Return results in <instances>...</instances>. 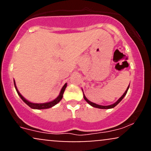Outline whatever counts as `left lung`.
<instances>
[{"mask_svg":"<svg viewBox=\"0 0 151 151\" xmlns=\"http://www.w3.org/2000/svg\"><path fill=\"white\" fill-rule=\"evenodd\" d=\"M129 86H130V84H129V86H128V87H127V89H126V91H125V92L124 93V94H123L122 96H121V97L119 98V99H118L117 101L115 102V103L113 104L108 105V106H102V105H99V104H95V103H93V102L90 101L89 100H88V99H87V98H86V96H85V95H84V92H83V94H84V99H85V101H86V102H87V103L89 104V105H91V106H93V107H95V108L101 109H112V108H114V107H115L116 106V105L118 104L119 103V102H121V100H122L124 98V96H125L126 93H127V91H128V90H129ZM82 91H83V90H82Z\"/></svg>","mask_w":151,"mask_h":151,"instance_id":"1","label":"left lung"}]
</instances>
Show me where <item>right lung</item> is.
Returning <instances> with one entry per match:
<instances>
[{"label": "right lung", "instance_id": "1", "mask_svg": "<svg viewBox=\"0 0 151 151\" xmlns=\"http://www.w3.org/2000/svg\"><path fill=\"white\" fill-rule=\"evenodd\" d=\"M67 83L65 84V85L62 86L61 91H60V94L58 95V96L57 97L56 99H55L53 100V101H51L50 102H46V103H40V104H37V103H32V102H30L29 101H27V99H26L25 98H24L23 96H22L21 93L19 92V91L18 90V88H17L16 86V84H15V81L14 80V85H15V89H16L17 91V93H18V94L19 95V96H20V98H21V99L25 103L27 104V106H29L30 107V108L33 109H49V108H51V107L54 106H55L57 104H58L59 102L61 101V99H62V96H63V93H64V91H65V90L66 89V87H67Z\"/></svg>", "mask_w": 151, "mask_h": 151}]
</instances>
